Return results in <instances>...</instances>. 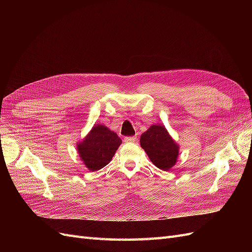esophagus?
I'll list each match as a JSON object with an SVG mask.
<instances>
[{
    "label": "esophagus",
    "mask_w": 252,
    "mask_h": 252,
    "mask_svg": "<svg viewBox=\"0 0 252 252\" xmlns=\"http://www.w3.org/2000/svg\"><path fill=\"white\" fill-rule=\"evenodd\" d=\"M135 140H136V136H125V138H124V141L127 142V143L134 142Z\"/></svg>",
    "instance_id": "obj_1"
}]
</instances>
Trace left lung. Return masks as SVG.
<instances>
[{
	"instance_id": "8db88e82",
	"label": "left lung",
	"mask_w": 252,
	"mask_h": 252,
	"mask_svg": "<svg viewBox=\"0 0 252 252\" xmlns=\"http://www.w3.org/2000/svg\"><path fill=\"white\" fill-rule=\"evenodd\" d=\"M140 144L151 162L159 169L168 170L177 162L179 146L162 125L149 127L141 135Z\"/></svg>"
}]
</instances>
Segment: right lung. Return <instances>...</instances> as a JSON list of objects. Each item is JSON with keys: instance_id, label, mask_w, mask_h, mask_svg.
Wrapping results in <instances>:
<instances>
[{"instance_id": "add662e5", "label": "right lung", "mask_w": 252, "mask_h": 252, "mask_svg": "<svg viewBox=\"0 0 252 252\" xmlns=\"http://www.w3.org/2000/svg\"><path fill=\"white\" fill-rule=\"evenodd\" d=\"M122 143L120 136L103 125H94L93 130L78 145L82 161L91 171L107 165Z\"/></svg>"}]
</instances>
